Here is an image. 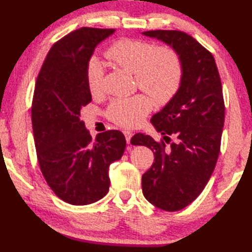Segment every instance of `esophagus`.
<instances>
[{"instance_id":"esophagus-1","label":"esophagus","mask_w":252,"mask_h":252,"mask_svg":"<svg viewBox=\"0 0 252 252\" xmlns=\"http://www.w3.org/2000/svg\"><path fill=\"white\" fill-rule=\"evenodd\" d=\"M124 135H125V137H126V141H127V143H130V139H132V136H133V133L132 132H129V130H125V132H124Z\"/></svg>"}]
</instances>
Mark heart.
Returning <instances> with one entry per match:
<instances>
[{"instance_id":"heart-1","label":"heart","mask_w":252,"mask_h":252,"mask_svg":"<svg viewBox=\"0 0 252 252\" xmlns=\"http://www.w3.org/2000/svg\"><path fill=\"white\" fill-rule=\"evenodd\" d=\"M104 56L117 66L135 75L137 87L148 93L155 101L165 103L180 87L182 63L177 51L168 46L155 47L141 40L122 39L105 50ZM103 67L98 60L89 62L86 79L93 96L102 89ZM151 110V99L139 94L128 98H117L108 109L109 118L124 127L142 123Z\"/></svg>"}]
</instances>
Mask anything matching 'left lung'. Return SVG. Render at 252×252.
Segmentation results:
<instances>
[{"label": "left lung", "instance_id": "8db88e82", "mask_svg": "<svg viewBox=\"0 0 252 252\" xmlns=\"http://www.w3.org/2000/svg\"><path fill=\"white\" fill-rule=\"evenodd\" d=\"M142 35L173 48L182 63L180 87L151 124L163 139L135 134L134 146L153 150L155 163L142 175V192L148 202L178 211L197 198L211 178L219 156L225 105L221 81L212 54L194 37L180 31H148Z\"/></svg>", "mask_w": 252, "mask_h": 252}]
</instances>
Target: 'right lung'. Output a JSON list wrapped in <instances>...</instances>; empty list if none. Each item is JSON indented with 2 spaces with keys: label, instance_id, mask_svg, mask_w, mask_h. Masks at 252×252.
I'll list each match as a JSON object with an SVG mask.
<instances>
[{
  "label": "right lung",
  "instance_id": "right-lung-1",
  "mask_svg": "<svg viewBox=\"0 0 252 252\" xmlns=\"http://www.w3.org/2000/svg\"><path fill=\"white\" fill-rule=\"evenodd\" d=\"M115 30L82 27L57 41L48 53L34 89L32 126L39 165L61 199L87 205L108 194L109 166L122 158L125 136L106 130L92 140L80 119L91 103L86 71L95 48Z\"/></svg>",
  "mask_w": 252,
  "mask_h": 252
}]
</instances>
